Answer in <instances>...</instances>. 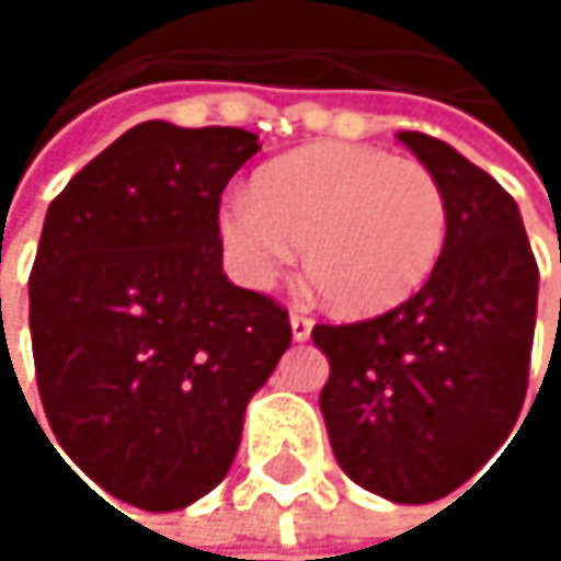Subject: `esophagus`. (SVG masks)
Segmentation results:
<instances>
[{"instance_id": "obj_1", "label": "esophagus", "mask_w": 561, "mask_h": 561, "mask_svg": "<svg viewBox=\"0 0 561 561\" xmlns=\"http://www.w3.org/2000/svg\"><path fill=\"white\" fill-rule=\"evenodd\" d=\"M288 321H291V337L295 341H308L311 337V318L305 311H291Z\"/></svg>"}]
</instances>
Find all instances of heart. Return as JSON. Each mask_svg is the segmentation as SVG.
<instances>
[{"instance_id":"obj_1","label":"heart","mask_w":561,"mask_h":561,"mask_svg":"<svg viewBox=\"0 0 561 561\" xmlns=\"http://www.w3.org/2000/svg\"><path fill=\"white\" fill-rule=\"evenodd\" d=\"M448 204L422 162L370 146H311L256 174L220 210L230 273L266 291L305 247V270L347 314H377L432 276Z\"/></svg>"}]
</instances>
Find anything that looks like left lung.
<instances>
[{"instance_id":"obj_1","label":"left lung","mask_w":561,"mask_h":561,"mask_svg":"<svg viewBox=\"0 0 561 561\" xmlns=\"http://www.w3.org/2000/svg\"><path fill=\"white\" fill-rule=\"evenodd\" d=\"M448 204L428 282L392 311L318 324L331 377L321 415L344 474L392 504H428L471 481L519 419L539 270L516 201L448 142L399 133Z\"/></svg>"}]
</instances>
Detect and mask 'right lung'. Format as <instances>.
Masks as SVG:
<instances>
[{
	"instance_id": "obj_1",
	"label": "right lung",
	"mask_w": 561,
	"mask_h": 561,
	"mask_svg": "<svg viewBox=\"0 0 561 561\" xmlns=\"http://www.w3.org/2000/svg\"><path fill=\"white\" fill-rule=\"evenodd\" d=\"M256 139L149 119L48 207L28 279L42 405L60 451L123 504L214 491L291 344L288 311L224 276L220 194Z\"/></svg>"
}]
</instances>
